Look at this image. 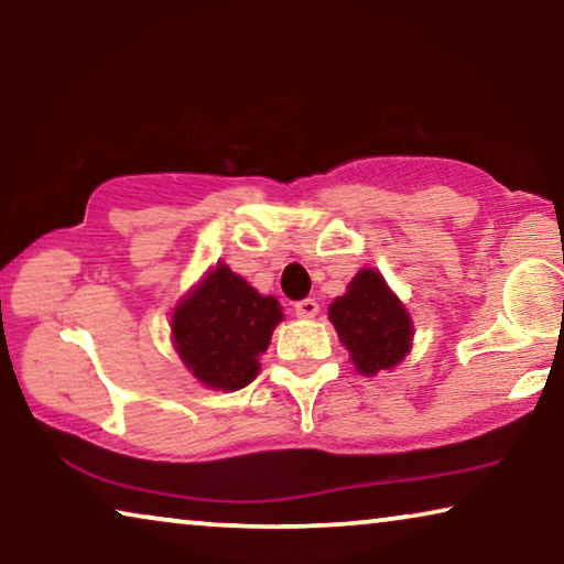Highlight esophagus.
Returning <instances> with one entry per match:
<instances>
[{"instance_id":"34e87169","label":"esophagus","mask_w":564,"mask_h":564,"mask_svg":"<svg viewBox=\"0 0 564 564\" xmlns=\"http://www.w3.org/2000/svg\"><path fill=\"white\" fill-rule=\"evenodd\" d=\"M293 311H296L299 318H314L318 314V304L314 299H304L293 304Z\"/></svg>"}]
</instances>
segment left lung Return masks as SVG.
<instances>
[{"label":"left lung","instance_id":"obj_1","mask_svg":"<svg viewBox=\"0 0 564 564\" xmlns=\"http://www.w3.org/2000/svg\"><path fill=\"white\" fill-rule=\"evenodd\" d=\"M329 322L365 377L394 369L413 349L410 311L377 268H362L349 281L347 293L332 301Z\"/></svg>","mask_w":564,"mask_h":564}]
</instances>
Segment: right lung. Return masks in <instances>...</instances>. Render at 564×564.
<instances>
[{"label":"right lung","instance_id":"add662e5","mask_svg":"<svg viewBox=\"0 0 564 564\" xmlns=\"http://www.w3.org/2000/svg\"><path fill=\"white\" fill-rule=\"evenodd\" d=\"M283 322V308L263 296L225 263L176 301L172 311V347L189 375L209 390L235 392L256 380L258 357Z\"/></svg>","mask_w":564,"mask_h":564}]
</instances>
